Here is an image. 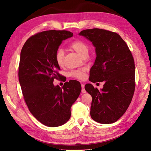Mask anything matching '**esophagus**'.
I'll use <instances>...</instances> for the list:
<instances>
[{"label":"esophagus","instance_id":"esophagus-1","mask_svg":"<svg viewBox=\"0 0 151 151\" xmlns=\"http://www.w3.org/2000/svg\"><path fill=\"white\" fill-rule=\"evenodd\" d=\"M81 86H82V93H85L86 92V90H85V85H84V84H83V83H82Z\"/></svg>","mask_w":151,"mask_h":151}]
</instances>
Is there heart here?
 <instances>
[{
  "instance_id": "obj_1",
  "label": "heart",
  "mask_w": 151,
  "mask_h": 151,
  "mask_svg": "<svg viewBox=\"0 0 151 151\" xmlns=\"http://www.w3.org/2000/svg\"><path fill=\"white\" fill-rule=\"evenodd\" d=\"M69 47L73 50L76 51L82 57L88 52V47L83 42V41L80 40H75L70 44ZM55 59L57 64L59 66H63L64 64V51L62 49H58L55 52ZM86 72V69L85 68H82L79 69H76L73 71L70 75L71 76L77 79H83L85 77V74Z\"/></svg>"
}]
</instances>
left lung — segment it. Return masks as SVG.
Listing matches in <instances>:
<instances>
[{
    "label": "left lung",
    "mask_w": 151,
    "mask_h": 151,
    "mask_svg": "<svg viewBox=\"0 0 151 151\" xmlns=\"http://www.w3.org/2000/svg\"><path fill=\"white\" fill-rule=\"evenodd\" d=\"M79 35L95 47L96 58L90 70L89 81L105 82L101 91L91 83L85 86L93 99L91 116L100 124L114 123L127 111L134 94V58L127 44L116 33L94 28L83 30Z\"/></svg>",
    "instance_id": "left-lung-1"
}]
</instances>
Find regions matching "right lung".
Returning a JSON list of instances; mask_svg holds the SVG:
<instances>
[{
	"mask_svg": "<svg viewBox=\"0 0 151 151\" xmlns=\"http://www.w3.org/2000/svg\"><path fill=\"white\" fill-rule=\"evenodd\" d=\"M65 30L38 33L26 40L20 52L19 79L30 113L47 127H58L71 117V107L81 92L76 80L53 85L60 69L55 59L62 40L73 37Z\"/></svg>",
	"mask_w": 151,
	"mask_h": 151,
	"instance_id": "add662e5",
	"label": "right lung"
}]
</instances>
